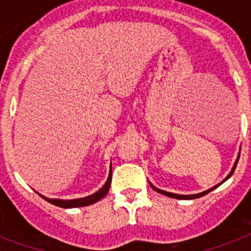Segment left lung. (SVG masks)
<instances>
[{
	"mask_svg": "<svg viewBox=\"0 0 251 251\" xmlns=\"http://www.w3.org/2000/svg\"><path fill=\"white\" fill-rule=\"evenodd\" d=\"M237 161H238V160H237ZM237 161H236V164H235V166H233V169H232V172L229 173V175H228V176H227V178L225 179V180H227V179L229 178V176H231L232 174H233V172H235V169H236V165H237ZM225 180H223V182H225ZM223 182H222V183H223ZM218 185H219V184H218ZM218 185H215V187H213V188L209 189V191H205V192L199 193V195H191V196H182V195H175V193L166 192V191H162V189L156 188V187H154V185H152V184H151V187H152V188H153L154 191H156V192L161 193V195H165V196H168V197H172V199H185V200H192V199H199V197L203 196V195H206V193H209V192H210V191H213V189L217 188Z\"/></svg>",
	"mask_w": 251,
	"mask_h": 251,
	"instance_id": "8db88e82",
	"label": "left lung"
}]
</instances>
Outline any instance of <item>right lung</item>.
<instances>
[{"label":"right lung","mask_w":251,"mask_h":251,"mask_svg":"<svg viewBox=\"0 0 251 251\" xmlns=\"http://www.w3.org/2000/svg\"><path fill=\"white\" fill-rule=\"evenodd\" d=\"M111 180H112V166H111V172H109V175H108V179L105 184L101 187L98 192H95L91 196L83 197V199H77V200H52V199H46L44 197L46 201H49L50 203L55 205V206H60V207H79V206H87V205H91V203L97 202L100 199L105 196L108 193V189L111 187Z\"/></svg>","instance_id":"right-lung-1"}]
</instances>
